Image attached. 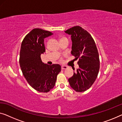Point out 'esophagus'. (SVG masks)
Wrapping results in <instances>:
<instances>
[{"instance_id": "esophagus-1", "label": "esophagus", "mask_w": 122, "mask_h": 122, "mask_svg": "<svg viewBox=\"0 0 122 122\" xmlns=\"http://www.w3.org/2000/svg\"><path fill=\"white\" fill-rule=\"evenodd\" d=\"M67 66H61V68H62V70H65V69H67Z\"/></svg>"}]
</instances>
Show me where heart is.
<instances>
[{
	"mask_svg": "<svg viewBox=\"0 0 122 122\" xmlns=\"http://www.w3.org/2000/svg\"><path fill=\"white\" fill-rule=\"evenodd\" d=\"M63 38H62V39H63Z\"/></svg>",
	"mask_w": 122,
	"mask_h": 122,
	"instance_id": "obj_1",
	"label": "heart"
}]
</instances>
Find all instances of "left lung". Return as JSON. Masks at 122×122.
Segmentation results:
<instances>
[{"label":"left lung","mask_w":122,"mask_h":122,"mask_svg":"<svg viewBox=\"0 0 122 122\" xmlns=\"http://www.w3.org/2000/svg\"><path fill=\"white\" fill-rule=\"evenodd\" d=\"M65 32L71 36V54L79 60V68L68 79L69 83L76 92H85L93 84L99 73V52L92 36L81 27H73Z\"/></svg>","instance_id":"1"}]
</instances>
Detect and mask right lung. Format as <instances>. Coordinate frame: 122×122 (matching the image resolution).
I'll use <instances>...</instances> for the list:
<instances>
[{"label": "right lung", "instance_id": "obj_1", "mask_svg": "<svg viewBox=\"0 0 122 122\" xmlns=\"http://www.w3.org/2000/svg\"><path fill=\"white\" fill-rule=\"evenodd\" d=\"M53 34L40 28H34L23 39L20 52V66L28 84L39 92H48L55 85L61 71L59 64L44 63L41 54L45 52L44 39Z\"/></svg>", "mask_w": 122, "mask_h": 122}]
</instances>
